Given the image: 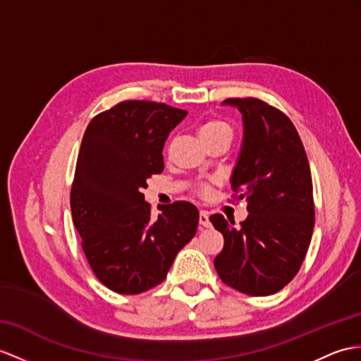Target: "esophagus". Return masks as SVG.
<instances>
[{
  "instance_id": "obj_1",
  "label": "esophagus",
  "mask_w": 361,
  "mask_h": 361,
  "mask_svg": "<svg viewBox=\"0 0 361 361\" xmlns=\"http://www.w3.org/2000/svg\"><path fill=\"white\" fill-rule=\"evenodd\" d=\"M199 225H200L202 228H208V226L211 225L207 211H200V213H199Z\"/></svg>"
}]
</instances>
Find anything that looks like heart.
<instances>
[{"instance_id": "1", "label": "heart", "mask_w": 361, "mask_h": 361, "mask_svg": "<svg viewBox=\"0 0 361 361\" xmlns=\"http://www.w3.org/2000/svg\"><path fill=\"white\" fill-rule=\"evenodd\" d=\"M231 135H233L231 127L221 119H208L199 127V136H200L202 142H204V144L213 142V140L224 139V137L231 139ZM199 191L202 192V195H207L208 187L200 185Z\"/></svg>"}]
</instances>
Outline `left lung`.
<instances>
[{
    "mask_svg": "<svg viewBox=\"0 0 361 361\" xmlns=\"http://www.w3.org/2000/svg\"><path fill=\"white\" fill-rule=\"evenodd\" d=\"M242 113L243 142L231 176L248 217L234 228L209 217L225 243L214 259L224 283L248 295H271L295 277L314 230L311 169L294 124L256 98L224 101Z\"/></svg>",
    "mask_w": 361,
    "mask_h": 361,
    "instance_id": "left-lung-1",
    "label": "left lung"
}]
</instances>
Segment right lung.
Returning a JSON list of instances; mask_svg holds the SVG:
<instances>
[{"label": "right lung", "instance_id": "right-lung-1", "mask_svg": "<svg viewBox=\"0 0 361 361\" xmlns=\"http://www.w3.org/2000/svg\"><path fill=\"white\" fill-rule=\"evenodd\" d=\"M187 110L153 101H122L90 121L79 148L70 208L89 265L118 294L162 283L195 237L197 208L178 200L152 217L142 190L164 171L162 148Z\"/></svg>", "mask_w": 361, "mask_h": 361}]
</instances>
